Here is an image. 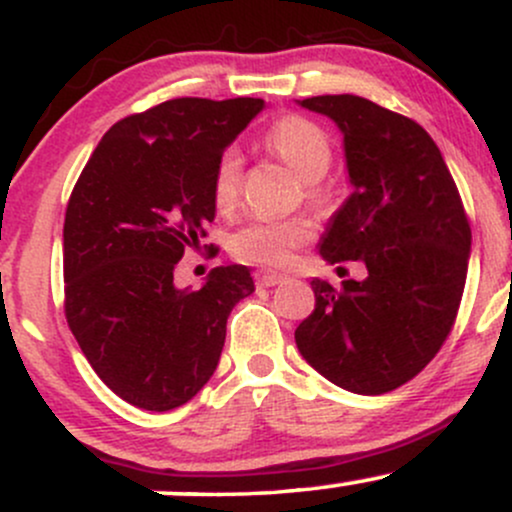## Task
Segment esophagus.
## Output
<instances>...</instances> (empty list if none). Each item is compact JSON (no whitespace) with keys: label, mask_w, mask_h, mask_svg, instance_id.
<instances>
[{"label":"esophagus","mask_w":512,"mask_h":512,"mask_svg":"<svg viewBox=\"0 0 512 512\" xmlns=\"http://www.w3.org/2000/svg\"><path fill=\"white\" fill-rule=\"evenodd\" d=\"M284 281H286V274H276V272H257L255 274V284L260 286V289H269V286L284 284Z\"/></svg>","instance_id":"obj_1"}]
</instances>
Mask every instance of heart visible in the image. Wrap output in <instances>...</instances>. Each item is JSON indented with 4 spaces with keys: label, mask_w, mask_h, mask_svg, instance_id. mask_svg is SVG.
I'll return each instance as SVG.
<instances>
[{
    "label": "heart",
    "mask_w": 512,
    "mask_h": 512,
    "mask_svg": "<svg viewBox=\"0 0 512 512\" xmlns=\"http://www.w3.org/2000/svg\"><path fill=\"white\" fill-rule=\"evenodd\" d=\"M264 146L308 182L310 197H322L317 182L330 173L332 166V142L325 129L305 117L289 115L269 127V132L264 134ZM240 182H243V156L238 149H226L211 175V197H214L216 209L228 211L236 207ZM310 238H313V226L305 219L252 221L233 233L231 250L245 262L262 264V267H284Z\"/></svg>",
    "instance_id": "b5f03b06"
}]
</instances>
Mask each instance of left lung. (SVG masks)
<instances>
[{
  "label": "left lung",
  "mask_w": 512,
  "mask_h": 512,
  "mask_svg": "<svg viewBox=\"0 0 512 512\" xmlns=\"http://www.w3.org/2000/svg\"><path fill=\"white\" fill-rule=\"evenodd\" d=\"M301 108L344 134L354 187L320 240L322 260L363 262L342 289L313 279L315 310L298 325L305 361L356 395H383L419 375L455 325L469 231L460 192L421 125L361 96H315Z\"/></svg>",
  "instance_id": "left-lung-1"
}]
</instances>
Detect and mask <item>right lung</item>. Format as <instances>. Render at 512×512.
I'll return each instance as SVG.
<instances>
[{
  "label": "right lung",
  "instance_id": "right-lung-1",
  "mask_svg": "<svg viewBox=\"0 0 512 512\" xmlns=\"http://www.w3.org/2000/svg\"><path fill=\"white\" fill-rule=\"evenodd\" d=\"M262 98H173L115 122L76 180L64 216V313L117 397L170 411L209 383L233 305L255 291L243 264L202 289L173 281L214 221L211 175Z\"/></svg>",
  "mask_w": 512,
  "mask_h": 512
}]
</instances>
